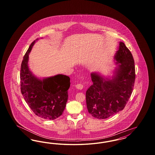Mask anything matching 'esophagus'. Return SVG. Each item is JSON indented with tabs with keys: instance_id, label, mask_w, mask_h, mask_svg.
<instances>
[{
	"instance_id": "obj_1",
	"label": "esophagus",
	"mask_w": 155,
	"mask_h": 155,
	"mask_svg": "<svg viewBox=\"0 0 155 155\" xmlns=\"http://www.w3.org/2000/svg\"><path fill=\"white\" fill-rule=\"evenodd\" d=\"M75 87H76L78 89H82L83 88V87H84V85L82 84L81 83H80V84H77V85H75Z\"/></svg>"
}]
</instances>
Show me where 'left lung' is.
Segmentation results:
<instances>
[{"instance_id":"8db88e82","label":"left lung","mask_w":155,"mask_h":155,"mask_svg":"<svg viewBox=\"0 0 155 155\" xmlns=\"http://www.w3.org/2000/svg\"><path fill=\"white\" fill-rule=\"evenodd\" d=\"M114 59L118 68L112 80L91 73L93 84L86 92L87 107L94 117L105 119L123 110L132 94L135 80L133 55L123 42Z\"/></svg>"}]
</instances>
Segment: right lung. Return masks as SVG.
<instances>
[{"label":"right lung","instance_id":"add662e5","mask_svg":"<svg viewBox=\"0 0 155 155\" xmlns=\"http://www.w3.org/2000/svg\"><path fill=\"white\" fill-rule=\"evenodd\" d=\"M35 41L24 56L20 70L21 92L24 100L37 116L54 120L60 116L68 99L70 78L59 74L44 80L34 76L28 66V55Z\"/></svg>","mask_w":155,"mask_h":155}]
</instances>
